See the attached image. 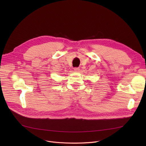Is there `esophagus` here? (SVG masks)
<instances>
[{
  "mask_svg": "<svg viewBox=\"0 0 146 146\" xmlns=\"http://www.w3.org/2000/svg\"><path fill=\"white\" fill-rule=\"evenodd\" d=\"M74 70L76 72H78L80 70V68L79 67H74Z\"/></svg>",
  "mask_w": 146,
  "mask_h": 146,
  "instance_id": "1",
  "label": "esophagus"
}]
</instances>
